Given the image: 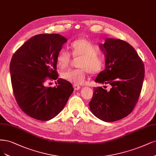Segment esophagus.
<instances>
[{
    "mask_svg": "<svg viewBox=\"0 0 156 156\" xmlns=\"http://www.w3.org/2000/svg\"><path fill=\"white\" fill-rule=\"evenodd\" d=\"M73 89L75 90H79L80 88V86H79V85H77V84H73Z\"/></svg>",
    "mask_w": 156,
    "mask_h": 156,
    "instance_id": "1",
    "label": "esophagus"
}]
</instances>
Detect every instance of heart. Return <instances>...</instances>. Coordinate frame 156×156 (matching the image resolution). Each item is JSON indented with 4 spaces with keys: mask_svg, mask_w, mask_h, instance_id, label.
<instances>
[{
    "mask_svg": "<svg viewBox=\"0 0 156 156\" xmlns=\"http://www.w3.org/2000/svg\"><path fill=\"white\" fill-rule=\"evenodd\" d=\"M71 49L73 57H80L78 63L80 68L69 69L62 72L61 77L64 80L75 84H83L89 72L97 73L103 68L104 58L98 53V46L92 42L85 39H79L72 42ZM56 61L60 68H65L71 61V53L62 48L57 53Z\"/></svg>",
    "mask_w": 156,
    "mask_h": 156,
    "instance_id": "1",
    "label": "heart"
}]
</instances>
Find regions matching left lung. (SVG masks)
<instances>
[{
  "label": "left lung",
  "instance_id": "8db88e82",
  "mask_svg": "<svg viewBox=\"0 0 156 156\" xmlns=\"http://www.w3.org/2000/svg\"><path fill=\"white\" fill-rule=\"evenodd\" d=\"M99 48L105 57V69L95 82L110 84L111 88L94 87L89 106L99 119L113 122L132 112L141 94L144 68L135 49L124 41L106 38Z\"/></svg>",
  "mask_w": 156,
  "mask_h": 156
}]
</instances>
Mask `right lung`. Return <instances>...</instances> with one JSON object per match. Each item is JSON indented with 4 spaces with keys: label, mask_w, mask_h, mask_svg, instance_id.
<instances>
[{
    "label": "right lung",
    "mask_w": 156,
    "mask_h": 156,
    "mask_svg": "<svg viewBox=\"0 0 156 156\" xmlns=\"http://www.w3.org/2000/svg\"><path fill=\"white\" fill-rule=\"evenodd\" d=\"M65 37L56 34L32 37L13 54L10 62L11 80L16 101L25 114L48 121L62 111L73 92L72 84L58 79L56 87H46L48 79L58 78L57 55Z\"/></svg>",
    "instance_id": "1"
}]
</instances>
